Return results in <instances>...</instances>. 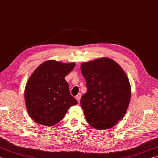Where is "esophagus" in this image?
Returning <instances> with one entry per match:
<instances>
[{"label": "esophagus", "mask_w": 158, "mask_h": 158, "mask_svg": "<svg viewBox=\"0 0 158 158\" xmlns=\"http://www.w3.org/2000/svg\"><path fill=\"white\" fill-rule=\"evenodd\" d=\"M81 94H79L75 96V99L77 100V102H80V99H81Z\"/></svg>", "instance_id": "obj_1"}]
</instances>
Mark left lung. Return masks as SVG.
<instances>
[{"label": "left lung", "instance_id": "8db88e82", "mask_svg": "<svg viewBox=\"0 0 158 158\" xmlns=\"http://www.w3.org/2000/svg\"><path fill=\"white\" fill-rule=\"evenodd\" d=\"M81 71L87 91L80 102L87 123L98 129L114 127L123 118L130 102L126 74L114 60L105 57L82 63Z\"/></svg>", "mask_w": 158, "mask_h": 158}]
</instances>
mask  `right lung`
<instances>
[{
  "instance_id": "right-lung-1",
  "label": "right lung",
  "mask_w": 158,
  "mask_h": 158,
  "mask_svg": "<svg viewBox=\"0 0 158 158\" xmlns=\"http://www.w3.org/2000/svg\"><path fill=\"white\" fill-rule=\"evenodd\" d=\"M75 65L47 60L39 65L25 87L26 107L31 118L40 125L52 126L62 120L68 109L78 103L64 79Z\"/></svg>"
}]
</instances>
